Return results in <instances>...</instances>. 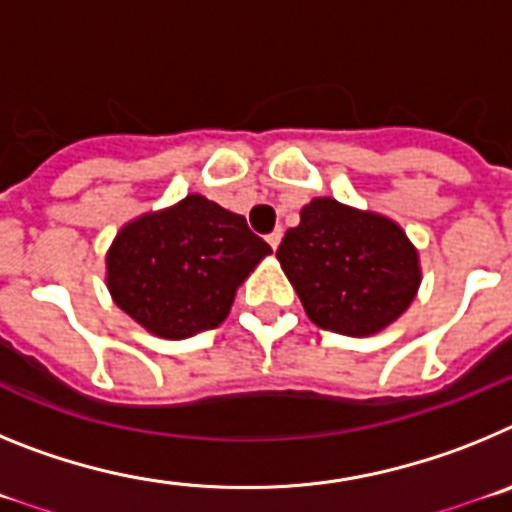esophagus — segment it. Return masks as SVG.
Listing matches in <instances>:
<instances>
[{"instance_id":"obj_1","label":"esophagus","mask_w":512,"mask_h":512,"mask_svg":"<svg viewBox=\"0 0 512 512\" xmlns=\"http://www.w3.org/2000/svg\"><path fill=\"white\" fill-rule=\"evenodd\" d=\"M282 230H274V233H271V235H266V241H269V246L271 248H274V251H277V248H279V243H282Z\"/></svg>"}]
</instances>
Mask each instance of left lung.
Segmentation results:
<instances>
[{"label":"left lung","mask_w":512,"mask_h":512,"mask_svg":"<svg viewBox=\"0 0 512 512\" xmlns=\"http://www.w3.org/2000/svg\"><path fill=\"white\" fill-rule=\"evenodd\" d=\"M277 259L307 318L341 336H374L413 305L423 282L418 248L392 217L315 197Z\"/></svg>","instance_id":"1"}]
</instances>
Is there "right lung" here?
<instances>
[{"label": "right lung", "instance_id": "1", "mask_svg": "<svg viewBox=\"0 0 512 512\" xmlns=\"http://www.w3.org/2000/svg\"><path fill=\"white\" fill-rule=\"evenodd\" d=\"M269 253L246 217L187 194L117 230L104 256V282L140 328L182 341L228 318L238 287Z\"/></svg>", "mask_w": 512, "mask_h": 512}]
</instances>
